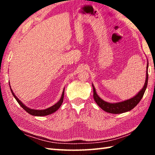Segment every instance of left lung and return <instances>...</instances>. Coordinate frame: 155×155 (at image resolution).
<instances>
[{
    "label": "left lung",
    "instance_id": "1",
    "mask_svg": "<svg viewBox=\"0 0 155 155\" xmlns=\"http://www.w3.org/2000/svg\"><path fill=\"white\" fill-rule=\"evenodd\" d=\"M147 70H146V78L145 84H144L142 90H141L140 92H138L137 95L135 96L133 98H130L127 101L120 102V103H110L108 102H106L103 101V99H101L98 96V94L96 92L95 87H93L94 90V99L96 104L101 107L102 109H103L104 111H105L107 113H110V114H122V113L127 112L128 111H130L131 109H133L135 106H137V104L140 103L141 99L142 98V97L144 94V92L146 90L147 85H148V62L147 64Z\"/></svg>",
    "mask_w": 155,
    "mask_h": 155
}]
</instances>
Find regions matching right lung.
I'll use <instances>...</instances> for the list:
<instances>
[{"mask_svg":"<svg viewBox=\"0 0 155 155\" xmlns=\"http://www.w3.org/2000/svg\"><path fill=\"white\" fill-rule=\"evenodd\" d=\"M9 87L10 89H11V91H12V93L13 94V96H14V98L16 100L17 102L18 103V104H20V105L22 107L23 109H25L26 111L28 114L32 115H35V116H45V115H50L51 114H53L54 112H55L57 109H58L60 107H61V104L63 103V101H64V90L65 88L64 89V91H63L62 92V95L61 98H60L59 101L57 102V103L54 104V105H52V107H49L48 109H43V110H37V109H30L27 107V106H25L24 104H23L22 102H21L19 99H18L15 95L14 94V93L13 92V91L11 88V86H10V84H9Z\"/></svg>","mask_w":155,"mask_h":155,"instance_id":"obj_1","label":"right lung"}]
</instances>
